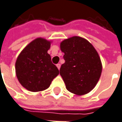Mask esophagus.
Wrapping results in <instances>:
<instances>
[{"label":"esophagus","instance_id":"obj_1","mask_svg":"<svg viewBox=\"0 0 122 122\" xmlns=\"http://www.w3.org/2000/svg\"><path fill=\"white\" fill-rule=\"evenodd\" d=\"M57 68L59 69V70L60 69V67H61V64L60 63H58V64H57Z\"/></svg>","mask_w":122,"mask_h":122}]
</instances>
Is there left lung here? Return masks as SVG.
Masks as SVG:
<instances>
[{
  "instance_id": "8db88e82",
  "label": "left lung",
  "mask_w": 122,
  "mask_h": 122,
  "mask_svg": "<svg viewBox=\"0 0 122 122\" xmlns=\"http://www.w3.org/2000/svg\"><path fill=\"white\" fill-rule=\"evenodd\" d=\"M60 48L65 60L60 75L67 90L77 95L88 93L97 85L102 72L97 51L88 40L79 36L62 41Z\"/></svg>"
}]
</instances>
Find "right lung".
Listing matches in <instances>:
<instances>
[{
	"label": "right lung",
	"mask_w": 122,
	"mask_h": 122,
	"mask_svg": "<svg viewBox=\"0 0 122 122\" xmlns=\"http://www.w3.org/2000/svg\"><path fill=\"white\" fill-rule=\"evenodd\" d=\"M51 42L38 38L23 48L15 63V72L19 83L31 92L47 89L59 74L51 61L48 50Z\"/></svg>",
	"instance_id": "right-lung-1"
}]
</instances>
